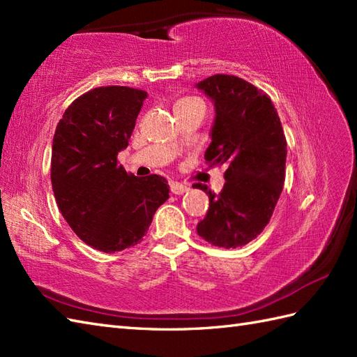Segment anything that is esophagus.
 Wrapping results in <instances>:
<instances>
[{
  "instance_id": "esophagus-1",
  "label": "esophagus",
  "mask_w": 357,
  "mask_h": 357,
  "mask_svg": "<svg viewBox=\"0 0 357 357\" xmlns=\"http://www.w3.org/2000/svg\"><path fill=\"white\" fill-rule=\"evenodd\" d=\"M170 190H172L173 195H184L185 192H188V187L179 184V183H172L170 184Z\"/></svg>"
}]
</instances>
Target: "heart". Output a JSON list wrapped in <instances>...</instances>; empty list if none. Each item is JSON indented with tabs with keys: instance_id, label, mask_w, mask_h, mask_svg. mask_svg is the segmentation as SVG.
<instances>
[{
	"instance_id": "heart-1",
	"label": "heart",
	"mask_w": 357,
	"mask_h": 357,
	"mask_svg": "<svg viewBox=\"0 0 357 357\" xmlns=\"http://www.w3.org/2000/svg\"><path fill=\"white\" fill-rule=\"evenodd\" d=\"M187 101H196L195 98H184V100H181L179 102H187Z\"/></svg>"
}]
</instances>
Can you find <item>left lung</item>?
<instances>
[{
    "label": "left lung",
    "mask_w": 357,
    "mask_h": 357,
    "mask_svg": "<svg viewBox=\"0 0 357 357\" xmlns=\"http://www.w3.org/2000/svg\"><path fill=\"white\" fill-rule=\"evenodd\" d=\"M215 105L206 159L225 164L218 196L207 185V216L196 227L210 244L236 248L265 229L285 179L287 141L271 100L261 89L233 75H213L196 84Z\"/></svg>",
    "instance_id": "1"
}]
</instances>
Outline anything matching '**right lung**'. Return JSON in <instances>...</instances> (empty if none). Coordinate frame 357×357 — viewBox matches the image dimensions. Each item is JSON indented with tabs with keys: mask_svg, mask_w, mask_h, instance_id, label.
Here are the masks:
<instances>
[{
	"mask_svg": "<svg viewBox=\"0 0 357 357\" xmlns=\"http://www.w3.org/2000/svg\"><path fill=\"white\" fill-rule=\"evenodd\" d=\"M146 98L144 90L123 86L93 89L67 107L53 135L58 208L79 239L104 253L139 244L169 199L165 178H138L118 164Z\"/></svg>",
	"mask_w": 357,
	"mask_h": 357,
	"instance_id": "right-lung-1",
	"label": "right lung"
}]
</instances>
